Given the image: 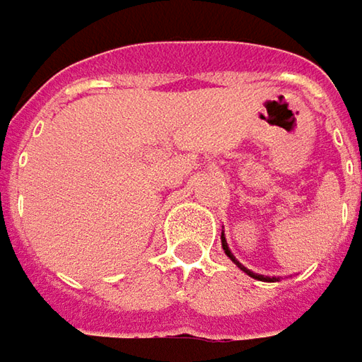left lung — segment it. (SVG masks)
<instances>
[{"label":"left lung","mask_w":362,"mask_h":362,"mask_svg":"<svg viewBox=\"0 0 362 362\" xmlns=\"http://www.w3.org/2000/svg\"><path fill=\"white\" fill-rule=\"evenodd\" d=\"M221 245H223V249H225V255H227L228 259L233 261V263H235V265H237V267H239L241 272H245V274L249 275V277H253V279H259V281H279V277H269V275L253 274L251 269H247V267H245L243 263H239V261H237V257H235V255L230 253V249H228L227 239H225V233H221Z\"/></svg>","instance_id":"left-lung-1"}]
</instances>
